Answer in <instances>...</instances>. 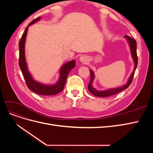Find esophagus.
Here are the masks:
<instances>
[{
	"instance_id": "34e87169",
	"label": "esophagus",
	"mask_w": 153,
	"mask_h": 153,
	"mask_svg": "<svg viewBox=\"0 0 153 153\" xmlns=\"http://www.w3.org/2000/svg\"><path fill=\"white\" fill-rule=\"evenodd\" d=\"M80 61L83 63V64H85L87 63V62L88 61V58L87 56H85V55H82V56H81L80 57Z\"/></svg>"
}]
</instances>
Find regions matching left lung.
I'll list each match as a JSON object with an SVG mask.
<instances>
[{
  "label": "left lung",
  "instance_id": "left-lung-1",
  "mask_svg": "<svg viewBox=\"0 0 153 153\" xmlns=\"http://www.w3.org/2000/svg\"><path fill=\"white\" fill-rule=\"evenodd\" d=\"M124 38H126L128 41L129 47H130L131 56L133 59L134 63H135V68H134L133 73L131 74L130 76H129L128 81L127 82L126 84L121 87L114 88V89H109L108 90H105V91H98V90H96L95 88L92 87V82H93L94 79V74L93 71L90 70L91 81L89 85H88V90H89V91L91 92V93H92L93 95L98 97H108V96H112L115 94H117L118 92H121L124 89H127V88L129 86V85L131 84L133 76H134V73H135V71L137 68V64H138V57H137V42L135 39H133L132 38H130V37H129L127 35L125 36Z\"/></svg>",
  "mask_w": 153,
  "mask_h": 153
}]
</instances>
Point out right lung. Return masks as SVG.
I'll list each match as a JSON object with an SVG mask.
<instances>
[{"instance_id":"obj_1","label":"right lung","mask_w":153,"mask_h":153,"mask_svg":"<svg viewBox=\"0 0 153 153\" xmlns=\"http://www.w3.org/2000/svg\"><path fill=\"white\" fill-rule=\"evenodd\" d=\"M41 17H38L31 22L26 27V29L23 34L22 38L19 42V66L25 80L26 84L29 89L35 93L39 95H55L61 92L66 84V81L69 73L73 68L76 66L75 61L73 60L68 62L61 67L60 70V77L56 84L54 85H45L36 82L32 77L30 72L28 71V68L26 63L25 55V43L27 37V33L28 31L29 26L39 21Z\"/></svg>"}]
</instances>
